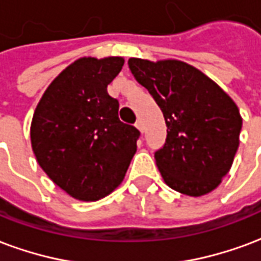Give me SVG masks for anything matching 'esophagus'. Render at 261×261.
Here are the masks:
<instances>
[{
	"mask_svg": "<svg viewBox=\"0 0 261 261\" xmlns=\"http://www.w3.org/2000/svg\"><path fill=\"white\" fill-rule=\"evenodd\" d=\"M135 126H136V128H138L139 130H140V132L143 133V130H144V126H143V122H142V121H140V119H139L138 122L135 123Z\"/></svg>",
	"mask_w": 261,
	"mask_h": 261,
	"instance_id": "34e87169",
	"label": "esophagus"
}]
</instances>
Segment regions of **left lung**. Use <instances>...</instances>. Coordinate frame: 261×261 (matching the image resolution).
Instances as JSON below:
<instances>
[{
  "mask_svg": "<svg viewBox=\"0 0 261 261\" xmlns=\"http://www.w3.org/2000/svg\"><path fill=\"white\" fill-rule=\"evenodd\" d=\"M136 81L163 111L167 140L155 164L171 189L199 197L229 172L239 146V108L216 82L178 60L129 58Z\"/></svg>",
  "mask_w": 261,
  "mask_h": 261,
  "instance_id": "obj_1",
  "label": "left lung"
}]
</instances>
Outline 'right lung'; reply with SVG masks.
I'll return each instance as SVG.
<instances>
[{"label":"right lung","instance_id":"add662e5","mask_svg":"<svg viewBox=\"0 0 261 261\" xmlns=\"http://www.w3.org/2000/svg\"><path fill=\"white\" fill-rule=\"evenodd\" d=\"M122 57H83L51 82L34 110L30 142L39 165L76 200L96 201L121 185L136 153L138 129L119 121L107 91Z\"/></svg>","mask_w":261,"mask_h":261}]
</instances>
